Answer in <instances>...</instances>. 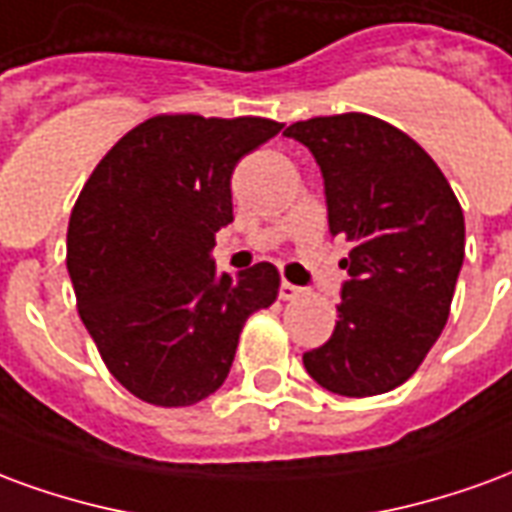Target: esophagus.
Listing matches in <instances>:
<instances>
[{
	"label": "esophagus",
	"mask_w": 512,
	"mask_h": 512,
	"mask_svg": "<svg viewBox=\"0 0 512 512\" xmlns=\"http://www.w3.org/2000/svg\"><path fill=\"white\" fill-rule=\"evenodd\" d=\"M301 293H304V290H301L299 285H290V282H282V288H279V296H282L285 301L299 299Z\"/></svg>",
	"instance_id": "obj_1"
}]
</instances>
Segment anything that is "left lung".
Returning <instances> with one entry per match:
<instances>
[{
    "label": "left lung",
    "mask_w": 512,
    "mask_h": 512,
    "mask_svg": "<svg viewBox=\"0 0 512 512\" xmlns=\"http://www.w3.org/2000/svg\"><path fill=\"white\" fill-rule=\"evenodd\" d=\"M310 147L329 205V233L354 249L334 334L304 354L323 389L384 395L417 373L450 318L463 266L461 202L436 161L400 128L362 112L285 128Z\"/></svg>",
    "instance_id": "1"
}]
</instances>
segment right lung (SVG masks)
Wrapping results in <instances>:
<instances>
[{"instance_id": "right-lung-1", "label": "right lung", "mask_w": 512, "mask_h": 512, "mask_svg": "<svg viewBox=\"0 0 512 512\" xmlns=\"http://www.w3.org/2000/svg\"><path fill=\"white\" fill-rule=\"evenodd\" d=\"M279 131L268 117H150L73 205L65 263L79 315L109 373L150 406L213 395L246 318L277 301L271 263L230 277L211 252L233 222L235 164Z\"/></svg>"}]
</instances>
